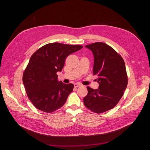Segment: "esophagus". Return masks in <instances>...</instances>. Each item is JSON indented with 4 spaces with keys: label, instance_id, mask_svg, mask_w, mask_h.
<instances>
[{
    "label": "esophagus",
    "instance_id": "1",
    "mask_svg": "<svg viewBox=\"0 0 150 150\" xmlns=\"http://www.w3.org/2000/svg\"><path fill=\"white\" fill-rule=\"evenodd\" d=\"M80 86H81V85L80 83H75V84H74V87H75V88L79 87H80Z\"/></svg>",
    "mask_w": 150,
    "mask_h": 150
}]
</instances>
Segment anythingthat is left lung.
Here are the masks:
<instances>
[{
  "mask_svg": "<svg viewBox=\"0 0 150 150\" xmlns=\"http://www.w3.org/2000/svg\"><path fill=\"white\" fill-rule=\"evenodd\" d=\"M94 57L93 75L97 76L98 88L87 87L83 98L85 106L94 113H102L112 109L122 97L127 85V75L122 57L104 42L85 46Z\"/></svg>",
  "mask_w": 150,
  "mask_h": 150,
  "instance_id": "left-lung-1",
  "label": "left lung"
}]
</instances>
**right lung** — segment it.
<instances>
[{
    "instance_id": "obj_1",
    "label": "right lung",
    "mask_w": 150,
    "mask_h": 150,
    "mask_svg": "<svg viewBox=\"0 0 150 150\" xmlns=\"http://www.w3.org/2000/svg\"><path fill=\"white\" fill-rule=\"evenodd\" d=\"M82 47L53 42L42 46L31 56L23 81L27 96L35 108L52 113L64 105L74 85L58 81L57 72L62 71L69 54Z\"/></svg>"
}]
</instances>
